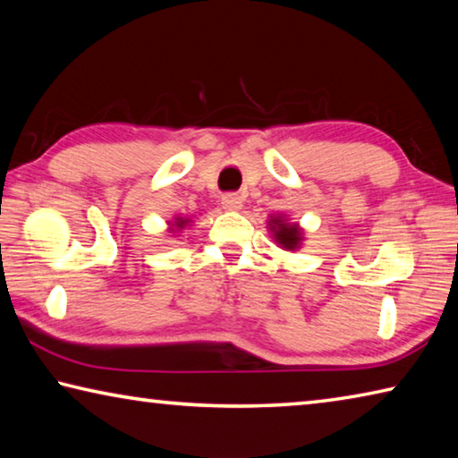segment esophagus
Segmentation results:
<instances>
[{"label": "esophagus", "mask_w": 458, "mask_h": 458, "mask_svg": "<svg viewBox=\"0 0 458 458\" xmlns=\"http://www.w3.org/2000/svg\"><path fill=\"white\" fill-rule=\"evenodd\" d=\"M222 208L228 212H240L242 210V198L236 193H226V196H222Z\"/></svg>", "instance_id": "34e87169"}]
</instances>
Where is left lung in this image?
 I'll use <instances>...</instances> for the list:
<instances>
[{"label":"left lung","mask_w":458,"mask_h":458,"mask_svg":"<svg viewBox=\"0 0 458 458\" xmlns=\"http://www.w3.org/2000/svg\"><path fill=\"white\" fill-rule=\"evenodd\" d=\"M268 230L273 234L275 242L283 248V250H299L301 244H303L305 234L303 228L299 226L297 222H291L284 214H273L268 216Z\"/></svg>","instance_id":"obj_1"}]
</instances>
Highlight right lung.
<instances>
[{
  "mask_svg": "<svg viewBox=\"0 0 458 458\" xmlns=\"http://www.w3.org/2000/svg\"><path fill=\"white\" fill-rule=\"evenodd\" d=\"M190 224H191V218H182V216H175V218L169 222V232L177 234V232H182L185 226H190Z\"/></svg>",
  "mask_w": 458,
  "mask_h": 458,
  "instance_id": "right-lung-1",
  "label": "right lung"
}]
</instances>
